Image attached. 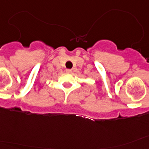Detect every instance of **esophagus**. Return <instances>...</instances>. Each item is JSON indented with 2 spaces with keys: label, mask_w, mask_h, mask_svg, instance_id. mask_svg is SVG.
<instances>
[{
  "label": "esophagus",
  "mask_w": 149,
  "mask_h": 149,
  "mask_svg": "<svg viewBox=\"0 0 149 149\" xmlns=\"http://www.w3.org/2000/svg\"><path fill=\"white\" fill-rule=\"evenodd\" d=\"M66 72H67V73H72V69H66Z\"/></svg>",
  "instance_id": "esophagus-1"
}]
</instances>
